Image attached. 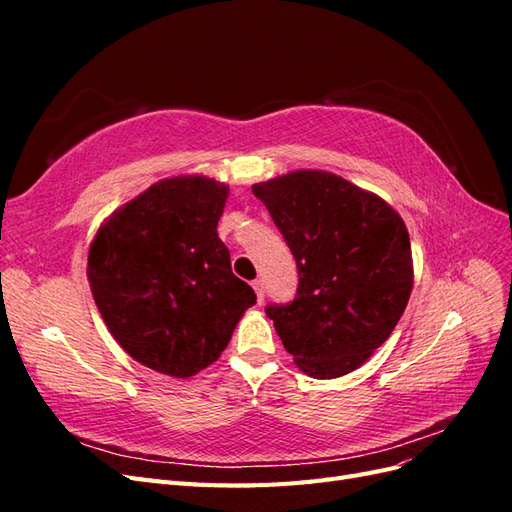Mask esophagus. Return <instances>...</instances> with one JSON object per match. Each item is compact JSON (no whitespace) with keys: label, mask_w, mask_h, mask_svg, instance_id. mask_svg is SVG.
<instances>
[{"label":"esophagus","mask_w":512,"mask_h":512,"mask_svg":"<svg viewBox=\"0 0 512 512\" xmlns=\"http://www.w3.org/2000/svg\"><path fill=\"white\" fill-rule=\"evenodd\" d=\"M254 290H256V297H258V303L265 301V284H262V280H254L252 282Z\"/></svg>","instance_id":"1"}]
</instances>
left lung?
I'll use <instances>...</instances> for the list:
<instances>
[{
	"instance_id": "8db88e82",
	"label": "left lung",
	"mask_w": 512,
	"mask_h": 512,
	"mask_svg": "<svg viewBox=\"0 0 512 512\" xmlns=\"http://www.w3.org/2000/svg\"><path fill=\"white\" fill-rule=\"evenodd\" d=\"M297 260V297L267 305L284 348L312 378L361 367L404 314L412 292L410 235L376 194L322 170L256 183Z\"/></svg>"
}]
</instances>
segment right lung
Here are the masks:
<instances>
[{
  "instance_id": "1",
  "label": "right lung",
  "mask_w": 512,
  "mask_h": 512,
  "mask_svg": "<svg viewBox=\"0 0 512 512\" xmlns=\"http://www.w3.org/2000/svg\"><path fill=\"white\" fill-rule=\"evenodd\" d=\"M226 198V185L207 177L158 181L117 209L89 247L87 277L108 331L160 374L190 378L218 361L256 303L218 237Z\"/></svg>"
}]
</instances>
